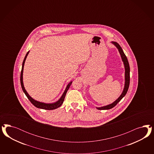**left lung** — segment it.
<instances>
[{"label":"left lung","instance_id":"8db88e82","mask_svg":"<svg viewBox=\"0 0 154 154\" xmlns=\"http://www.w3.org/2000/svg\"><path fill=\"white\" fill-rule=\"evenodd\" d=\"M112 43H113L117 48L119 51L120 52V54L121 55L122 60L123 61L124 64L125 70V85H124V88L122 93L121 94V95L117 98V99H116L114 102L110 104H108L107 106H103L101 107H97V108L99 110L109 109H111L112 108L114 107L121 100L122 98L126 95V93L129 89V84H130V66H129L128 59L126 57V55H125L124 52L123 51L122 48L117 42H112Z\"/></svg>","mask_w":154,"mask_h":154}]
</instances>
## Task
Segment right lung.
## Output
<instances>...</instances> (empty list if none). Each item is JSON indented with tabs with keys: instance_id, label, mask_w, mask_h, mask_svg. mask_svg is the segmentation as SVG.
Instances as JSON below:
<instances>
[{
	"instance_id": "1",
	"label": "right lung",
	"mask_w": 154,
	"mask_h": 154,
	"mask_svg": "<svg viewBox=\"0 0 154 154\" xmlns=\"http://www.w3.org/2000/svg\"><path fill=\"white\" fill-rule=\"evenodd\" d=\"M29 52V51H28L27 52V54H26L25 57V58L23 59V65H22V69H21V75H20V82H21V88H22V89L23 90V93L26 95V96L27 97L28 99L30 101V102L32 103L35 107L38 108H41V109H47V110H52V109H55L56 108H57L60 107L61 104L63 103V102L64 100V98L65 97V95H66V94L67 91L68 90V89L69 88L70 85L72 83V81H71L69 84H68V85L66 86V88L65 89L64 93L63 94L62 96L59 99V100H57L56 102L53 103H45L40 102H38V101L34 100L27 93V91H26V90H25V88H24L23 84V66H24L25 61L26 60V59L27 57Z\"/></svg>"
}]
</instances>
